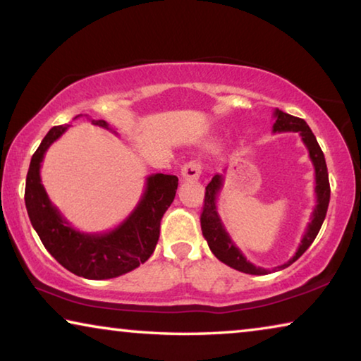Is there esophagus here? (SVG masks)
<instances>
[{"label": "esophagus", "instance_id": "1", "mask_svg": "<svg viewBox=\"0 0 361 361\" xmlns=\"http://www.w3.org/2000/svg\"><path fill=\"white\" fill-rule=\"evenodd\" d=\"M202 173V166L197 161H191L183 166L181 169V178L185 181H197Z\"/></svg>", "mask_w": 361, "mask_h": 361}]
</instances>
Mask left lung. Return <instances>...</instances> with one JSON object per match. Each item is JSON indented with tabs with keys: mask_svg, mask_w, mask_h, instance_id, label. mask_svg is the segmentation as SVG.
I'll return each instance as SVG.
<instances>
[{
	"mask_svg": "<svg viewBox=\"0 0 361 361\" xmlns=\"http://www.w3.org/2000/svg\"><path fill=\"white\" fill-rule=\"evenodd\" d=\"M274 118L276 122L272 126L274 133H282V132H298L301 135L302 143L309 151V157L314 164L315 170V199L317 205L312 212V216H310V223L305 228V232L301 239V243L296 250V253L291 256V258L274 267L272 271H282V269L291 266L299 256H301L305 250H307L312 242L315 240L317 234L323 224V219L326 216L328 204H329V181H328V170H326V162L325 156H323V151L317 143V138L310 130V127L305 124L304 119L295 118V116L286 114L280 109L274 111ZM226 172V169H224ZM223 181L224 176L223 173H216L213 176L212 181L205 188V199H204V210L202 215H200V228H202V234L205 237L207 243L212 250V253L216 256V258L228 264L229 267L235 269V271L252 274V276H266V274H271L269 269H262L259 266H255L253 262H250L245 255H243L239 248L235 247V243L232 242L229 232L226 231L221 218L218 215L216 209V199L219 191L223 189Z\"/></svg>",
	"mask_w": 361,
	"mask_h": 361,
	"instance_id": "left-lung-1",
	"label": "left lung"
}]
</instances>
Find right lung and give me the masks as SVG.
<instances>
[{"label":"right lung","instance_id":"right-lung-1","mask_svg":"<svg viewBox=\"0 0 361 361\" xmlns=\"http://www.w3.org/2000/svg\"><path fill=\"white\" fill-rule=\"evenodd\" d=\"M90 122L113 130L103 119H90ZM68 127H52L30 162L25 185V205L30 221L47 252L70 272L90 280L119 277L148 261L154 252L161 219L173 202L178 178L164 173L149 175L142 199L119 226L100 234L78 231L51 202L39 175L41 162L49 146L62 137Z\"/></svg>","mask_w":361,"mask_h":361}]
</instances>
